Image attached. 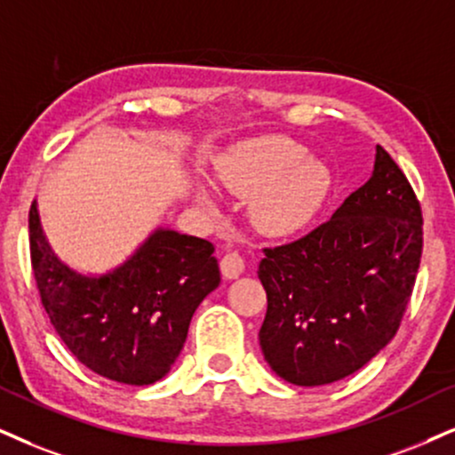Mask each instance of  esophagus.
<instances>
[{
    "instance_id": "1",
    "label": "esophagus",
    "mask_w": 455,
    "mask_h": 455,
    "mask_svg": "<svg viewBox=\"0 0 455 455\" xmlns=\"http://www.w3.org/2000/svg\"><path fill=\"white\" fill-rule=\"evenodd\" d=\"M243 272H244L243 255L236 253V251L223 255V259H221V274H223V276L232 280V278H238Z\"/></svg>"
}]
</instances>
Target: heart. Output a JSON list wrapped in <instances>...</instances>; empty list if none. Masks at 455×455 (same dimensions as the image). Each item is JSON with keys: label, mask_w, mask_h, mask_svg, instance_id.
Here are the masks:
<instances>
[{"label": "heart", "mask_w": 455, "mask_h": 455, "mask_svg": "<svg viewBox=\"0 0 455 455\" xmlns=\"http://www.w3.org/2000/svg\"><path fill=\"white\" fill-rule=\"evenodd\" d=\"M217 181L240 198H253L251 219L270 236L299 232L321 211L331 175L321 162L307 160L304 145L287 137H266L240 145L215 166ZM200 198L212 206L211 194Z\"/></svg>", "instance_id": "b5f03b06"}]
</instances>
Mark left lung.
Returning a JSON list of instances; mask_svg holds the SVG:
<instances>
[{
  "mask_svg": "<svg viewBox=\"0 0 455 455\" xmlns=\"http://www.w3.org/2000/svg\"><path fill=\"white\" fill-rule=\"evenodd\" d=\"M373 175L304 238L263 249L267 312L259 346L272 371L323 386L358 371L395 338L422 257V209L382 145Z\"/></svg>",
  "mask_w": 455,
  "mask_h": 455,
  "instance_id": "1",
  "label": "left lung"
}]
</instances>
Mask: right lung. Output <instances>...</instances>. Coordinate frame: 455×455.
<instances>
[{"label": "right lung", "mask_w": 455, "mask_h": 455, "mask_svg": "<svg viewBox=\"0 0 455 455\" xmlns=\"http://www.w3.org/2000/svg\"><path fill=\"white\" fill-rule=\"evenodd\" d=\"M29 249L42 306L82 364L120 384L148 386L171 371L196 307L221 283L215 246L158 228L114 272L86 276L56 257L29 211Z\"/></svg>", "instance_id": "add662e5"}]
</instances>
